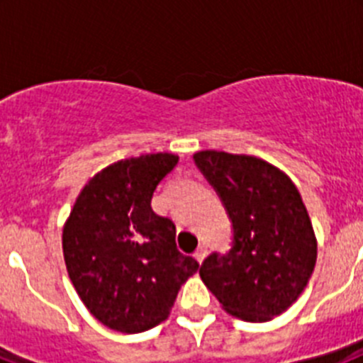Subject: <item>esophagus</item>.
<instances>
[{
    "mask_svg": "<svg viewBox=\"0 0 363 363\" xmlns=\"http://www.w3.org/2000/svg\"><path fill=\"white\" fill-rule=\"evenodd\" d=\"M194 258H196L198 262H200V264H201V262H203V259L207 258V245H200V247H198L196 252H194Z\"/></svg>",
    "mask_w": 363,
    "mask_h": 363,
    "instance_id": "esophagus-1",
    "label": "esophagus"
}]
</instances>
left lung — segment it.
Wrapping results in <instances>:
<instances>
[{"instance_id":"8db88e82","label":"left lung","mask_w":363,"mask_h":363,"mask_svg":"<svg viewBox=\"0 0 363 363\" xmlns=\"http://www.w3.org/2000/svg\"><path fill=\"white\" fill-rule=\"evenodd\" d=\"M194 162L233 221L229 255H211L200 277L223 311L264 323L298 300L314 271L318 243L293 179L249 154L200 150Z\"/></svg>"}]
</instances>
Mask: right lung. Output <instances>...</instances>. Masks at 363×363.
<instances>
[{
	"label": "right lung",
	"mask_w": 363,
	"mask_h": 363,
	"mask_svg": "<svg viewBox=\"0 0 363 363\" xmlns=\"http://www.w3.org/2000/svg\"><path fill=\"white\" fill-rule=\"evenodd\" d=\"M176 163L171 152L111 163L86 182L63 225L74 289L112 331L136 335L160 325L200 267L178 251L172 220L150 207L152 192Z\"/></svg>",
	"instance_id": "obj_1"
}]
</instances>
